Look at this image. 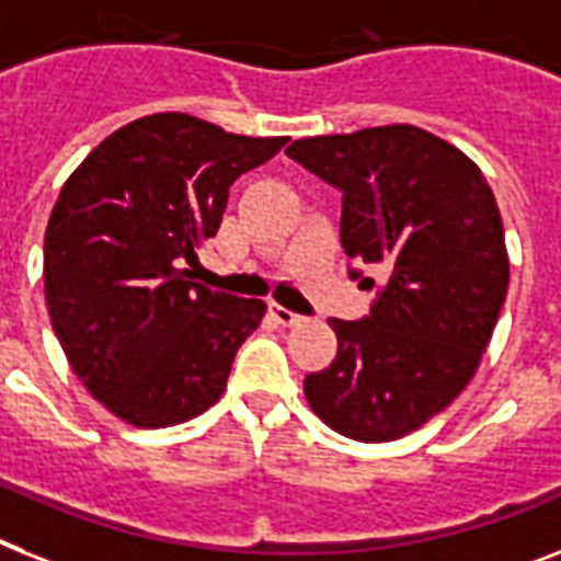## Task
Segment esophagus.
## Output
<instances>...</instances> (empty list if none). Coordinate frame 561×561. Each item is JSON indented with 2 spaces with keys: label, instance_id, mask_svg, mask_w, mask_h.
I'll use <instances>...</instances> for the list:
<instances>
[{
  "label": "esophagus",
  "instance_id": "esophagus-1",
  "mask_svg": "<svg viewBox=\"0 0 561 561\" xmlns=\"http://www.w3.org/2000/svg\"><path fill=\"white\" fill-rule=\"evenodd\" d=\"M267 313H271L273 320L279 322V325H285V328L299 325V322H302V317H299V313L288 311V308H282V305H276V302H273L271 308H267Z\"/></svg>",
  "mask_w": 561,
  "mask_h": 561
}]
</instances>
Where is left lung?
<instances>
[{
  "instance_id": "1",
  "label": "left lung",
  "mask_w": 561,
  "mask_h": 561,
  "mask_svg": "<svg viewBox=\"0 0 561 561\" xmlns=\"http://www.w3.org/2000/svg\"><path fill=\"white\" fill-rule=\"evenodd\" d=\"M288 158L343 193L345 256L386 271L363 320H328L336 357L305 377V398L345 438H403L470 383L502 313L493 190L461 149L409 123L294 140Z\"/></svg>"
}]
</instances>
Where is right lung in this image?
<instances>
[{
    "label": "right lung",
    "instance_id": "obj_1",
    "mask_svg": "<svg viewBox=\"0 0 561 561\" xmlns=\"http://www.w3.org/2000/svg\"><path fill=\"white\" fill-rule=\"evenodd\" d=\"M288 138H244L181 112L108 135L68 178L45 230V302L75 375L121 421L161 430L207 412L265 317L193 282L230 186Z\"/></svg>",
    "mask_w": 561,
    "mask_h": 561
}]
</instances>
